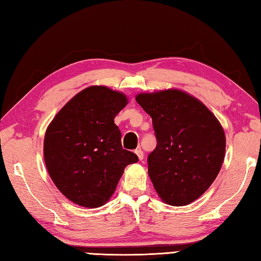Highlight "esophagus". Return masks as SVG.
Instances as JSON below:
<instances>
[{
    "mask_svg": "<svg viewBox=\"0 0 261 261\" xmlns=\"http://www.w3.org/2000/svg\"><path fill=\"white\" fill-rule=\"evenodd\" d=\"M135 153L138 154V157H139V159L141 162L143 161V158H144V154H143V151L141 149H138V150H135Z\"/></svg>",
    "mask_w": 261,
    "mask_h": 261,
    "instance_id": "1",
    "label": "esophagus"
}]
</instances>
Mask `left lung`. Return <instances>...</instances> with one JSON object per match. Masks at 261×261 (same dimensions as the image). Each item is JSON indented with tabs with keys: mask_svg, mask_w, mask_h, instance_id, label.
<instances>
[{
	"mask_svg": "<svg viewBox=\"0 0 261 261\" xmlns=\"http://www.w3.org/2000/svg\"><path fill=\"white\" fill-rule=\"evenodd\" d=\"M136 102L152 118L157 145L148 156V173L157 194L173 206L193 203L220 172L226 151L220 122L179 89L139 94Z\"/></svg>",
	"mask_w": 261,
	"mask_h": 261,
	"instance_id": "obj_1",
	"label": "left lung"
}]
</instances>
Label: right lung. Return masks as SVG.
<instances>
[{"label": "right lung", "instance_id": "obj_1", "mask_svg": "<svg viewBox=\"0 0 261 261\" xmlns=\"http://www.w3.org/2000/svg\"><path fill=\"white\" fill-rule=\"evenodd\" d=\"M128 103L126 95L91 86L68 100L47 128L44 163L58 190L84 207H99L113 195L135 153L122 149L113 119Z\"/></svg>", "mask_w": 261, "mask_h": 261}]
</instances>
